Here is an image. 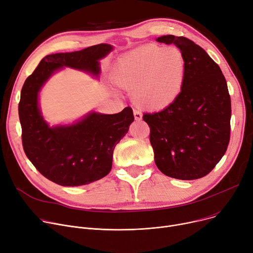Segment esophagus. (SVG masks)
Listing matches in <instances>:
<instances>
[{"mask_svg":"<svg viewBox=\"0 0 253 253\" xmlns=\"http://www.w3.org/2000/svg\"><path fill=\"white\" fill-rule=\"evenodd\" d=\"M133 116H135L136 121H141L142 120V113L137 109H133Z\"/></svg>","mask_w":253,"mask_h":253,"instance_id":"34e87169","label":"esophagus"}]
</instances>
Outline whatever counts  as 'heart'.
I'll list each match as a JSON object with an SVG mask.
<instances>
[{"label":"heart","mask_w":253,"mask_h":253,"mask_svg":"<svg viewBox=\"0 0 253 253\" xmlns=\"http://www.w3.org/2000/svg\"><path fill=\"white\" fill-rule=\"evenodd\" d=\"M112 79L126 90L133 88L132 100L141 108L165 110L182 95L186 81V59L174 47L145 44L117 61Z\"/></svg>","instance_id":"heart-1"}]
</instances>
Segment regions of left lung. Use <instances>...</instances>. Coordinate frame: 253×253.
<instances>
[{"label": "left lung", "mask_w": 253, "mask_h": 253, "mask_svg": "<svg viewBox=\"0 0 253 253\" xmlns=\"http://www.w3.org/2000/svg\"><path fill=\"white\" fill-rule=\"evenodd\" d=\"M157 42L173 43L186 59L182 95L172 105L144 113L158 169L179 180L210 173L230 142L231 97L219 66L194 42L171 35Z\"/></svg>", "instance_id": "obj_1"}]
</instances>
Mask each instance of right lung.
Wrapping results in <instances>:
<instances>
[{
	"mask_svg": "<svg viewBox=\"0 0 253 253\" xmlns=\"http://www.w3.org/2000/svg\"><path fill=\"white\" fill-rule=\"evenodd\" d=\"M112 47L108 43L71 53L43 57L21 90L18 105L22 146L27 158L48 180L64 187L90 184L107 175L113 150L133 122L130 107L116 114L92 112L68 126L49 127L38 106V94L52 73L69 66L98 76L99 60Z\"/></svg>",
	"mask_w": 253,
	"mask_h": 253,
	"instance_id": "right-lung-1",
	"label": "right lung"
}]
</instances>
